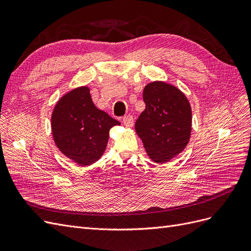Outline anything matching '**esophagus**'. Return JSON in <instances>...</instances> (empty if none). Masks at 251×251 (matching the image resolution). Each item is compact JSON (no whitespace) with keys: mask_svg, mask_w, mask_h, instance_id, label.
<instances>
[{"mask_svg":"<svg viewBox=\"0 0 251 251\" xmlns=\"http://www.w3.org/2000/svg\"><path fill=\"white\" fill-rule=\"evenodd\" d=\"M124 125L126 127H132L134 125V118L131 115H127L126 117H124Z\"/></svg>","mask_w":251,"mask_h":251,"instance_id":"esophagus-1","label":"esophagus"}]
</instances>
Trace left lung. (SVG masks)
Listing matches in <instances>:
<instances>
[{"mask_svg":"<svg viewBox=\"0 0 251 251\" xmlns=\"http://www.w3.org/2000/svg\"><path fill=\"white\" fill-rule=\"evenodd\" d=\"M146 109L135 124L151 161L165 163L178 156L191 138L192 108L187 97L166 81H151L143 89Z\"/></svg>","mask_w":251,"mask_h":251,"instance_id":"1","label":"left lung"}]
</instances>
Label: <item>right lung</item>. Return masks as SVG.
<instances>
[{
    "instance_id": "add662e5",
    "label": "right lung",
    "mask_w": 251,
    "mask_h": 251,
    "mask_svg": "<svg viewBox=\"0 0 251 251\" xmlns=\"http://www.w3.org/2000/svg\"><path fill=\"white\" fill-rule=\"evenodd\" d=\"M120 123L95 107L90 88L81 86L64 94L51 114L55 146L74 163L87 166L100 160L110 130Z\"/></svg>"
}]
</instances>
